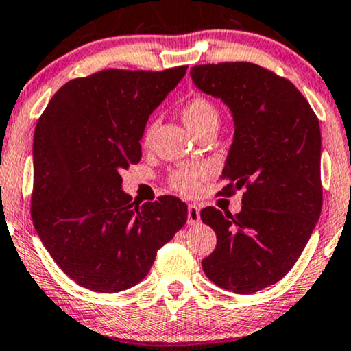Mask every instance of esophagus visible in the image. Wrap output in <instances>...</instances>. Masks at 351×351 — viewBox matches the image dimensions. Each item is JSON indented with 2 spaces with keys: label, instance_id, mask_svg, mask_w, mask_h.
<instances>
[{
  "label": "esophagus",
  "instance_id": "1",
  "mask_svg": "<svg viewBox=\"0 0 351 351\" xmlns=\"http://www.w3.org/2000/svg\"><path fill=\"white\" fill-rule=\"evenodd\" d=\"M186 216H189V224L195 226L199 224L202 217H199V208L197 204H189V211H186Z\"/></svg>",
  "mask_w": 351,
  "mask_h": 351
}]
</instances>
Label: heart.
<instances>
[{
	"label": "heart",
	"instance_id": "1",
	"mask_svg": "<svg viewBox=\"0 0 351 351\" xmlns=\"http://www.w3.org/2000/svg\"><path fill=\"white\" fill-rule=\"evenodd\" d=\"M217 109L215 104L204 97H192L189 98L182 106V119L193 134L204 127L209 122H217ZM158 121H152L147 125L143 134V145H149L153 140L154 132H156ZM209 169L204 165H185L174 169L167 177V182L176 192L180 195H193L198 192V186L206 179Z\"/></svg>",
	"mask_w": 351,
	"mask_h": 351
}]
</instances>
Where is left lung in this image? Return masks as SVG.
<instances>
[{
    "instance_id": "left-lung-1",
    "label": "left lung",
    "mask_w": 351,
    "mask_h": 351,
    "mask_svg": "<svg viewBox=\"0 0 351 351\" xmlns=\"http://www.w3.org/2000/svg\"><path fill=\"white\" fill-rule=\"evenodd\" d=\"M190 75L234 116L219 193L245 190L239 215L199 213L217 237L203 271L221 289L254 293L292 269L319 219V121L292 82L253 62L193 66Z\"/></svg>"
}]
</instances>
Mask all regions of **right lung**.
I'll list each match as a JSON object with an SVG mask.
<instances>
[{
  "mask_svg": "<svg viewBox=\"0 0 351 351\" xmlns=\"http://www.w3.org/2000/svg\"><path fill=\"white\" fill-rule=\"evenodd\" d=\"M185 72L104 69L72 79L36 122L32 221L54 263L85 289L138 284L186 222L184 202H132L119 174L142 159L148 117Z\"/></svg>",
  "mask_w": 351,
  "mask_h": 351,
  "instance_id": "add662e5",
  "label": "right lung"
}]
</instances>
